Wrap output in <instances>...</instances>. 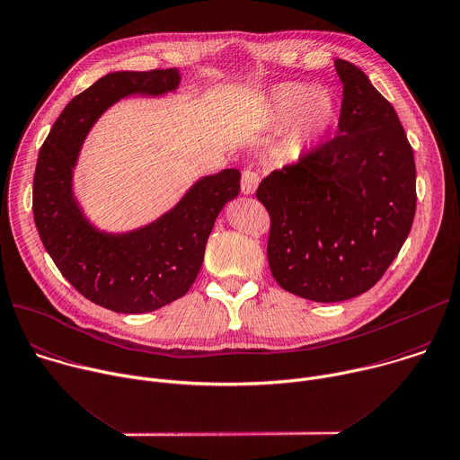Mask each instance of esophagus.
<instances>
[{
	"label": "esophagus",
	"instance_id": "esophagus-1",
	"mask_svg": "<svg viewBox=\"0 0 460 460\" xmlns=\"http://www.w3.org/2000/svg\"><path fill=\"white\" fill-rule=\"evenodd\" d=\"M260 184V175L254 172V170H243L242 173V182H240V188H242V193L243 195H252L256 191Z\"/></svg>",
	"mask_w": 460,
	"mask_h": 460
}]
</instances>
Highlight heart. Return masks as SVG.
<instances>
[{"instance_id": "1", "label": "heart", "mask_w": 460, "mask_h": 460, "mask_svg": "<svg viewBox=\"0 0 460 460\" xmlns=\"http://www.w3.org/2000/svg\"><path fill=\"white\" fill-rule=\"evenodd\" d=\"M263 113L272 126H290L287 140L294 153L316 147L340 119L336 99L307 83H279L267 90Z\"/></svg>"}]
</instances>
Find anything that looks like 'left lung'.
Wrapping results in <instances>:
<instances>
[{"label":"left lung","mask_w":460,"mask_h":460,"mask_svg":"<svg viewBox=\"0 0 460 460\" xmlns=\"http://www.w3.org/2000/svg\"><path fill=\"white\" fill-rule=\"evenodd\" d=\"M343 83L332 140L265 177L256 197L270 217L269 267L281 288L320 303L372 288L415 217V161L394 106L356 65Z\"/></svg>","instance_id":"8db88e82"}]
</instances>
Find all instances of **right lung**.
Returning a JSON list of instances; mask_svg holds the SVG:
<instances>
[{
	"instance_id": "add662e5",
	"label": "right lung",
	"mask_w": 460,
	"mask_h": 460,
	"mask_svg": "<svg viewBox=\"0 0 460 460\" xmlns=\"http://www.w3.org/2000/svg\"><path fill=\"white\" fill-rule=\"evenodd\" d=\"M181 84L177 68L111 72L74 97L43 142L32 190L40 238L61 274L90 301L122 314L157 311L182 297L199 276L208 238L240 172L199 179L168 213L126 233L97 229L74 195V168L97 119L129 95L159 97Z\"/></svg>"
}]
</instances>
